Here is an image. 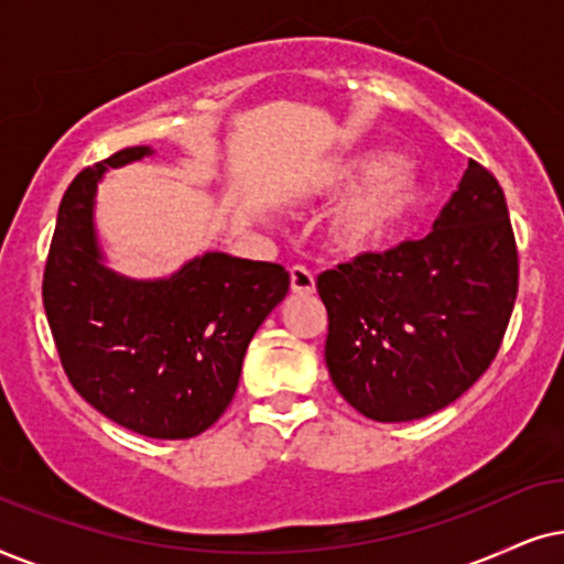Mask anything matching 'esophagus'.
I'll use <instances>...</instances> for the list:
<instances>
[{"instance_id":"obj_1","label":"esophagus","mask_w":564,"mask_h":564,"mask_svg":"<svg viewBox=\"0 0 564 564\" xmlns=\"http://www.w3.org/2000/svg\"><path fill=\"white\" fill-rule=\"evenodd\" d=\"M314 286H317V283H314V273L310 268H291V291H294V294H314Z\"/></svg>"}]
</instances>
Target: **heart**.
<instances>
[{"mask_svg":"<svg viewBox=\"0 0 564 564\" xmlns=\"http://www.w3.org/2000/svg\"><path fill=\"white\" fill-rule=\"evenodd\" d=\"M354 193L329 219L335 250L358 254L377 250L402 229L425 195L417 170L389 152H364L343 162L322 185V195Z\"/></svg>","mask_w":564,"mask_h":564,"instance_id":"heart-1","label":"heart"}]
</instances>
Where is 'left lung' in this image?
Here are the masks:
<instances>
[{"instance_id":"left-lung-1","label":"left lung","mask_w":564,"mask_h":564,"mask_svg":"<svg viewBox=\"0 0 564 564\" xmlns=\"http://www.w3.org/2000/svg\"><path fill=\"white\" fill-rule=\"evenodd\" d=\"M325 360L343 400L379 423L427 417L498 356L518 294L506 195L469 160L433 231L317 278Z\"/></svg>"}]
</instances>
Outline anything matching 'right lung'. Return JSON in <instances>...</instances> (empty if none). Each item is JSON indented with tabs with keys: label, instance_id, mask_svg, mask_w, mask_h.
<instances>
[{
	"label": "right lung",
	"instance_id": "right-lung-1",
	"mask_svg": "<svg viewBox=\"0 0 564 564\" xmlns=\"http://www.w3.org/2000/svg\"><path fill=\"white\" fill-rule=\"evenodd\" d=\"M152 154L129 147L66 187L43 273V306L72 387L147 438H193L229 408L262 319L289 294L278 262L206 252L160 281L102 265L93 206L108 167Z\"/></svg>",
	"mask_w": 564,
	"mask_h": 564
}]
</instances>
